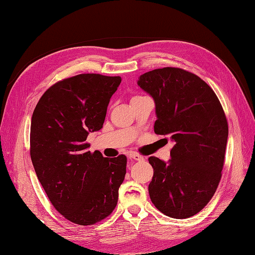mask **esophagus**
<instances>
[{"instance_id": "1", "label": "esophagus", "mask_w": 255, "mask_h": 255, "mask_svg": "<svg viewBox=\"0 0 255 255\" xmlns=\"http://www.w3.org/2000/svg\"><path fill=\"white\" fill-rule=\"evenodd\" d=\"M129 159L132 160V161H138V162L144 160L143 156L139 155V154H137V153H130V154H129Z\"/></svg>"}]
</instances>
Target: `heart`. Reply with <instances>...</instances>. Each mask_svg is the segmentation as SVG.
Returning a JSON list of instances; mask_svg holds the SVG:
<instances>
[{"label":"heart","mask_w":255,"mask_h":255,"mask_svg":"<svg viewBox=\"0 0 255 255\" xmlns=\"http://www.w3.org/2000/svg\"><path fill=\"white\" fill-rule=\"evenodd\" d=\"M137 97H139V96H134V97H132V99H137Z\"/></svg>","instance_id":"obj_1"}]
</instances>
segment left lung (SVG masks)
Listing matches in <instances>:
<instances>
[{
  "label": "left lung",
  "instance_id": "8db88e82",
  "mask_svg": "<svg viewBox=\"0 0 255 255\" xmlns=\"http://www.w3.org/2000/svg\"><path fill=\"white\" fill-rule=\"evenodd\" d=\"M137 83L154 101V132L174 142L167 162L149 158L151 202L171 218H189L208 204L220 182L228 140L223 106L205 81L180 68L145 72Z\"/></svg>",
  "mask_w": 255,
  "mask_h": 255
}]
</instances>
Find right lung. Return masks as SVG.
Here are the masks:
<instances>
[{"mask_svg":"<svg viewBox=\"0 0 255 255\" xmlns=\"http://www.w3.org/2000/svg\"><path fill=\"white\" fill-rule=\"evenodd\" d=\"M121 77L86 73L48 89L32 113L30 158L48 198L64 218L89 226L115 209L127 158L91 153L90 132L104 124Z\"/></svg>","mask_w":255,"mask_h":255,"instance_id":"add662e5","label":"right lung"}]
</instances>
